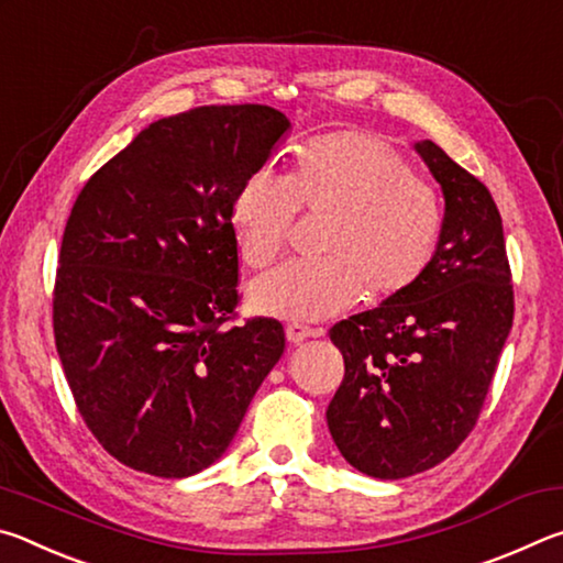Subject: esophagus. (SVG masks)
Returning a JSON list of instances; mask_svg holds the SVG:
<instances>
[{
  "label": "esophagus",
  "instance_id": "esophagus-1",
  "mask_svg": "<svg viewBox=\"0 0 563 563\" xmlns=\"http://www.w3.org/2000/svg\"><path fill=\"white\" fill-rule=\"evenodd\" d=\"M285 335H288V342H292V345H300L302 340L316 335V330L308 328V325H300V322H290V325L285 328Z\"/></svg>",
  "mask_w": 563,
  "mask_h": 563
}]
</instances>
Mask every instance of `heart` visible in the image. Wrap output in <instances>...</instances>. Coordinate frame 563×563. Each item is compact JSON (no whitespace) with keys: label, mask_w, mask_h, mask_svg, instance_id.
<instances>
[{"label":"heart","mask_w":563,"mask_h":563,"mask_svg":"<svg viewBox=\"0 0 563 563\" xmlns=\"http://www.w3.org/2000/svg\"><path fill=\"white\" fill-rule=\"evenodd\" d=\"M298 211L330 221L322 263L261 275L247 298L280 320H322L365 298L385 305L415 290L440 247L442 198L379 136L335 131L295 154L288 178L255 170L235 190L231 225L251 268H268L292 238Z\"/></svg>","instance_id":"obj_1"}]
</instances>
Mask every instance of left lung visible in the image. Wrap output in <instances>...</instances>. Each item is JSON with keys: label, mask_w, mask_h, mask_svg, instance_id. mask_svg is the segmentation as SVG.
<instances>
[{"label": "left lung", "mask_w": 563, "mask_h": 563, "mask_svg": "<svg viewBox=\"0 0 563 563\" xmlns=\"http://www.w3.org/2000/svg\"><path fill=\"white\" fill-rule=\"evenodd\" d=\"M444 194L430 271L405 298L332 325L345 377L328 407L340 454L405 479L444 462L474 430L514 320L511 271L489 188L432 141L415 144Z\"/></svg>", "instance_id": "left-lung-1"}]
</instances>
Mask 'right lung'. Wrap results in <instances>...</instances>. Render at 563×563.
Segmentation results:
<instances>
[{
    "mask_svg": "<svg viewBox=\"0 0 563 563\" xmlns=\"http://www.w3.org/2000/svg\"><path fill=\"white\" fill-rule=\"evenodd\" d=\"M290 129L263 103L158 119L93 174L64 228L54 340L113 460L180 479L211 466L285 350L278 320L231 325V203Z\"/></svg>",
    "mask_w": 563,
    "mask_h": 563,
    "instance_id": "obj_1",
    "label": "right lung"
}]
</instances>
